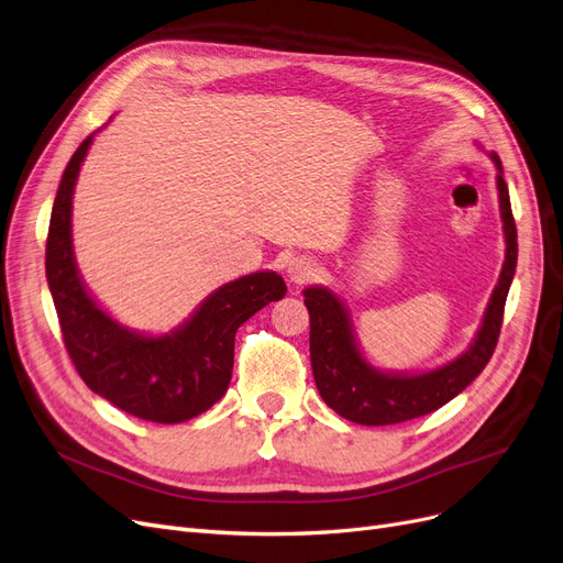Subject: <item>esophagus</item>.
Masks as SVG:
<instances>
[{"label":"esophagus","mask_w":563,"mask_h":563,"mask_svg":"<svg viewBox=\"0 0 563 563\" xmlns=\"http://www.w3.org/2000/svg\"><path fill=\"white\" fill-rule=\"evenodd\" d=\"M318 271H320L318 262L308 255L292 257L287 264V276L295 285H306L308 280H313L318 276Z\"/></svg>","instance_id":"1"}]
</instances>
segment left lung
<instances>
[{"mask_svg":"<svg viewBox=\"0 0 563 563\" xmlns=\"http://www.w3.org/2000/svg\"><path fill=\"white\" fill-rule=\"evenodd\" d=\"M498 168V198L505 229V264L498 285L486 306L482 328L463 355L449 365L426 374H384L362 357L346 308L328 287H306L303 303L311 316V367L318 393L330 409L360 426H393L419 419L440 409L465 390L492 360L505 299L517 268V227L510 194L503 179L500 158L492 154Z\"/></svg>","mask_w":563,"mask_h":563,"instance_id":"8db88e82","label":"left lung"}]
</instances>
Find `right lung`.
<instances>
[{
    "label": "right lung",
    "instance_id": "add662e5",
    "mask_svg": "<svg viewBox=\"0 0 563 563\" xmlns=\"http://www.w3.org/2000/svg\"><path fill=\"white\" fill-rule=\"evenodd\" d=\"M90 142L93 135L67 163L46 239V278L65 349L84 384L125 413L154 423L189 421L227 393L235 330L283 299L287 285L274 271H260L214 289L170 334L125 330L86 292L71 250V194Z\"/></svg>",
    "mask_w": 563,
    "mask_h": 563
}]
</instances>
